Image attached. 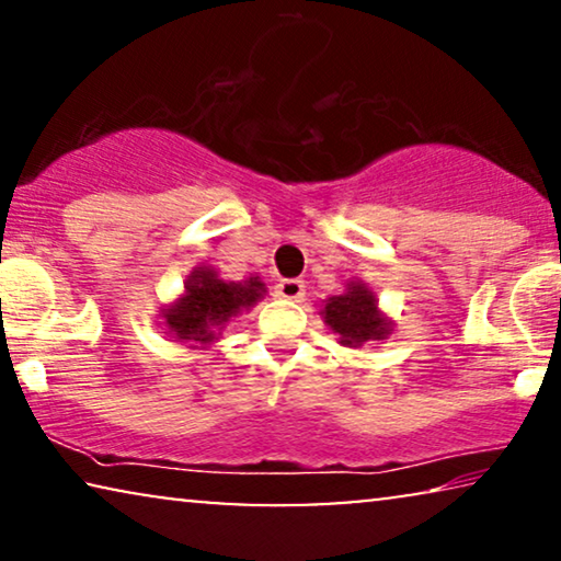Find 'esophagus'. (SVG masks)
<instances>
[{
	"mask_svg": "<svg viewBox=\"0 0 561 561\" xmlns=\"http://www.w3.org/2000/svg\"><path fill=\"white\" fill-rule=\"evenodd\" d=\"M275 296L286 298V301H304V296H306L304 280H298V278L280 280L278 286H275Z\"/></svg>",
	"mask_w": 561,
	"mask_h": 561,
	"instance_id": "34e87169",
	"label": "esophagus"
}]
</instances>
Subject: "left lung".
Instances as JSON below:
<instances>
[{"label": "left lung", "instance_id": "1", "mask_svg": "<svg viewBox=\"0 0 561 561\" xmlns=\"http://www.w3.org/2000/svg\"><path fill=\"white\" fill-rule=\"evenodd\" d=\"M324 321L340 334L342 344H347V347H359L370 340H386V334H390V327L380 317L375 296L363 283L350 286L347 294L334 296L324 306Z\"/></svg>", "mask_w": 561, "mask_h": 561}]
</instances>
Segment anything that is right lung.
<instances>
[{
  "instance_id": "right-lung-1",
  "label": "right lung",
  "mask_w": 561,
  "mask_h": 561,
  "mask_svg": "<svg viewBox=\"0 0 561 561\" xmlns=\"http://www.w3.org/2000/svg\"><path fill=\"white\" fill-rule=\"evenodd\" d=\"M263 296L257 278L225 283L214 271H196L186 283V294L171 309H165V324L179 340L211 342L214 329L227 324L229 317L250 309Z\"/></svg>"
}]
</instances>
